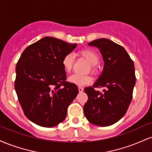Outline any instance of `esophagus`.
Returning a JSON list of instances; mask_svg holds the SVG:
<instances>
[{"instance_id":"esophagus-1","label":"esophagus","mask_w":152,"mask_h":152,"mask_svg":"<svg viewBox=\"0 0 152 152\" xmlns=\"http://www.w3.org/2000/svg\"><path fill=\"white\" fill-rule=\"evenodd\" d=\"M83 91V87H81V86H79L78 87V91L79 92H82Z\"/></svg>"}]
</instances>
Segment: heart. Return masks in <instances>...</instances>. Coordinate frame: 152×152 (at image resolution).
Wrapping results in <instances>:
<instances>
[{"label": "heart", "mask_w": 152, "mask_h": 152, "mask_svg": "<svg viewBox=\"0 0 152 152\" xmlns=\"http://www.w3.org/2000/svg\"><path fill=\"white\" fill-rule=\"evenodd\" d=\"M81 55L87 59L89 64L91 66H96L99 64V58L96 53L91 50H83L81 52ZM75 56L74 53H66L62 59V66L64 71L66 72H70L72 69L73 64H74ZM68 81L73 84L78 86H83L85 85L89 84L92 81V78L91 76L87 75H80L77 74H74L71 75L68 78Z\"/></svg>", "instance_id": "1"}]
</instances>
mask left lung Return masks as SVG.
Masks as SVG:
<instances>
[{"label":"left lung","instance_id":"left-lung-1","mask_svg":"<svg viewBox=\"0 0 152 152\" xmlns=\"http://www.w3.org/2000/svg\"><path fill=\"white\" fill-rule=\"evenodd\" d=\"M98 48L104 62V69L94 87H105L104 93L86 87L88 101L83 112L88 121L99 126H111L126 114L136 83L133 61L124 47L106 38L88 43Z\"/></svg>","mask_w":152,"mask_h":152}]
</instances>
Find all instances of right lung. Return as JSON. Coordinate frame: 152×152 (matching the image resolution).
Wrapping results in <instances>:
<instances>
[{
    "label": "right lung",
    "mask_w": 152,
    "mask_h": 152,
    "mask_svg": "<svg viewBox=\"0 0 152 152\" xmlns=\"http://www.w3.org/2000/svg\"><path fill=\"white\" fill-rule=\"evenodd\" d=\"M77 45L46 36L28 46L16 64L15 89L25 116L38 126L53 127L65 119L78 94L66 81L62 59Z\"/></svg>",
    "instance_id": "1"
}]
</instances>
